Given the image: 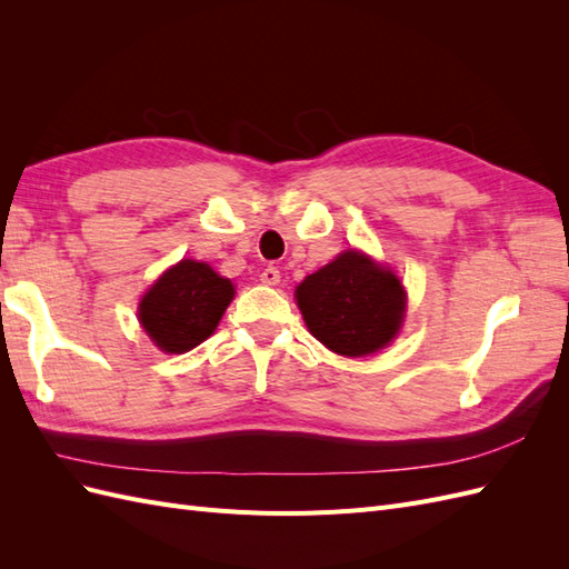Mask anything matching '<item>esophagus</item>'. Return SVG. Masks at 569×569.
<instances>
[{
    "label": "esophagus",
    "instance_id": "1",
    "mask_svg": "<svg viewBox=\"0 0 569 569\" xmlns=\"http://www.w3.org/2000/svg\"><path fill=\"white\" fill-rule=\"evenodd\" d=\"M261 282H266V284H278V282H280V270L274 268V266L263 268V272H261Z\"/></svg>",
    "mask_w": 569,
    "mask_h": 569
}]
</instances>
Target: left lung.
<instances>
[{
    "label": "left lung",
    "mask_w": 569,
    "mask_h": 569,
    "mask_svg": "<svg viewBox=\"0 0 569 569\" xmlns=\"http://www.w3.org/2000/svg\"><path fill=\"white\" fill-rule=\"evenodd\" d=\"M297 303L318 341L358 358L380 351L399 332L406 291L391 270L343 251L297 287Z\"/></svg>",
    "instance_id": "8db88e82"
}]
</instances>
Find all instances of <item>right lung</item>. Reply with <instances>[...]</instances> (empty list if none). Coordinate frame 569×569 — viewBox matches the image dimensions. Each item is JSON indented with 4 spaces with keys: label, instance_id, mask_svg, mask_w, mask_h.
Instances as JSON below:
<instances>
[{
    "label": "right lung",
    "instance_id": "right-lung-1",
    "mask_svg": "<svg viewBox=\"0 0 569 569\" xmlns=\"http://www.w3.org/2000/svg\"><path fill=\"white\" fill-rule=\"evenodd\" d=\"M232 295V282L209 263L180 261L144 295L140 322L161 351L184 353L213 335Z\"/></svg>",
    "mask_w": 569,
    "mask_h": 569
}]
</instances>
